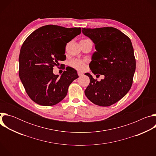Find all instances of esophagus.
Instances as JSON below:
<instances>
[{
  "mask_svg": "<svg viewBox=\"0 0 156 156\" xmlns=\"http://www.w3.org/2000/svg\"><path fill=\"white\" fill-rule=\"evenodd\" d=\"M78 76H82V75H83V73L82 72H78Z\"/></svg>",
  "mask_w": 156,
  "mask_h": 156,
  "instance_id": "esophagus-1",
  "label": "esophagus"
}]
</instances>
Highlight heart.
I'll list each match as a JSON object with an SVG mask.
<instances>
[{
    "instance_id": "b5f03b06",
    "label": "heart",
    "mask_w": 156,
    "mask_h": 156,
    "mask_svg": "<svg viewBox=\"0 0 156 156\" xmlns=\"http://www.w3.org/2000/svg\"><path fill=\"white\" fill-rule=\"evenodd\" d=\"M69 64L72 67L78 70H83L86 67V62L79 59H73L70 62Z\"/></svg>"
}]
</instances>
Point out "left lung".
I'll return each mask as SVG.
<instances>
[{
  "mask_svg": "<svg viewBox=\"0 0 156 156\" xmlns=\"http://www.w3.org/2000/svg\"><path fill=\"white\" fill-rule=\"evenodd\" d=\"M84 35L95 44L90 68L92 72L103 75L98 81L89 73L90 83L84 91L87 99L99 106H110L129 91L136 69L134 50L130 39L113 27L82 28Z\"/></svg>",
  "mask_w": 156,
  "mask_h": 156,
  "instance_id": "1",
  "label": "left lung"
}]
</instances>
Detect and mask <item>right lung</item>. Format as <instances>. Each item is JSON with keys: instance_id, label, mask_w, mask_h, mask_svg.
Segmentation results:
<instances>
[{"instance_id": "obj_1", "label": "right lung", "mask_w": 156, "mask_h": 156, "mask_svg": "<svg viewBox=\"0 0 156 156\" xmlns=\"http://www.w3.org/2000/svg\"><path fill=\"white\" fill-rule=\"evenodd\" d=\"M81 32V28L49 25L37 29L24 41L19 55V76L34 102L51 106L67 94L70 84L78 78L76 70L67 66L58 77L53 73V67L66 59V43Z\"/></svg>"}]
</instances>
